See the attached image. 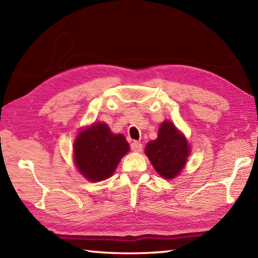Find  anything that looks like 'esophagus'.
I'll use <instances>...</instances> for the list:
<instances>
[{
  "label": "esophagus",
  "instance_id": "1",
  "mask_svg": "<svg viewBox=\"0 0 258 258\" xmlns=\"http://www.w3.org/2000/svg\"><path fill=\"white\" fill-rule=\"evenodd\" d=\"M131 149H132L133 152H141L142 150H143V145H142L140 142L134 141V142H132V144H131Z\"/></svg>",
  "mask_w": 258,
  "mask_h": 258
}]
</instances>
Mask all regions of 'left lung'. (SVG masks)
<instances>
[{"label":"left lung","instance_id":"8db88e82","mask_svg":"<svg viewBox=\"0 0 258 258\" xmlns=\"http://www.w3.org/2000/svg\"><path fill=\"white\" fill-rule=\"evenodd\" d=\"M145 153L161 176L174 178L184 167L189 150L184 136L166 120L158 130L157 139L146 145Z\"/></svg>","mask_w":258,"mask_h":258}]
</instances>
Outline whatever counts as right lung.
Here are the masks:
<instances>
[{
  "label": "right lung",
  "mask_w": 258,
  "mask_h": 258,
  "mask_svg": "<svg viewBox=\"0 0 258 258\" xmlns=\"http://www.w3.org/2000/svg\"><path fill=\"white\" fill-rule=\"evenodd\" d=\"M128 151L124 136L113 134L105 123H95L84 130L74 143L76 166L92 182L112 176L120 158Z\"/></svg>",
  "instance_id": "add662e5"
}]
</instances>
